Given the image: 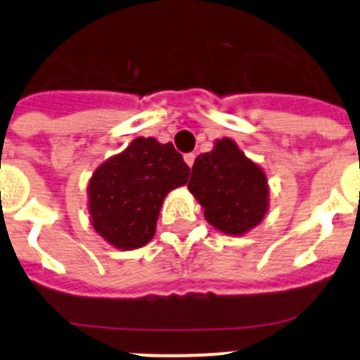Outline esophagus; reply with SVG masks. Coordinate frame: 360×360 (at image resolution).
Here are the masks:
<instances>
[{"label":"esophagus","instance_id":"obj_1","mask_svg":"<svg viewBox=\"0 0 360 360\" xmlns=\"http://www.w3.org/2000/svg\"><path fill=\"white\" fill-rule=\"evenodd\" d=\"M184 160H186V164L189 165V167H193V164H195V153H187L186 157H184Z\"/></svg>","mask_w":360,"mask_h":360}]
</instances>
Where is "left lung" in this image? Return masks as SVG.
<instances>
[{"label": "left lung", "instance_id": "obj_1", "mask_svg": "<svg viewBox=\"0 0 360 360\" xmlns=\"http://www.w3.org/2000/svg\"><path fill=\"white\" fill-rule=\"evenodd\" d=\"M189 191L203 207L212 227L225 234H243L263 219L269 186L259 165L245 157L231 139L195 160Z\"/></svg>", "mask_w": 360, "mask_h": 360}]
</instances>
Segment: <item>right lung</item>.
Wrapping results in <instances>:
<instances>
[{
    "label": "right lung",
    "mask_w": 360,
    "mask_h": 360,
    "mask_svg": "<svg viewBox=\"0 0 360 360\" xmlns=\"http://www.w3.org/2000/svg\"><path fill=\"white\" fill-rule=\"evenodd\" d=\"M189 173L171 142L139 136L91 176L88 196L94 229L117 249H139L155 234L165 195L184 186Z\"/></svg>",
    "instance_id": "1"
}]
</instances>
